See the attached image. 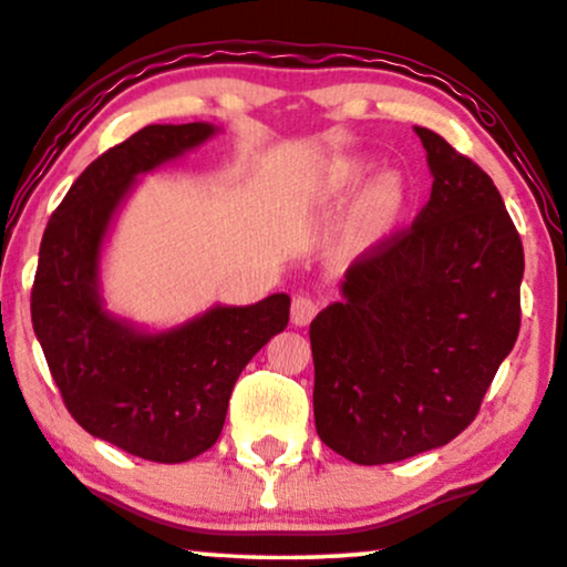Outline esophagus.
Instances as JSON below:
<instances>
[{
	"label": "esophagus",
	"mask_w": 567,
	"mask_h": 567,
	"mask_svg": "<svg viewBox=\"0 0 567 567\" xmlns=\"http://www.w3.org/2000/svg\"><path fill=\"white\" fill-rule=\"evenodd\" d=\"M318 310H321V300L310 298V295H298V298L292 300V323L295 326L310 323Z\"/></svg>",
	"instance_id": "1"
}]
</instances>
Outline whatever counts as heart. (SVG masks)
Segmentation results:
<instances>
[{"mask_svg":"<svg viewBox=\"0 0 567 567\" xmlns=\"http://www.w3.org/2000/svg\"><path fill=\"white\" fill-rule=\"evenodd\" d=\"M364 172L362 164H347L344 166V179L354 182L360 179ZM398 205H401V187H398V182L393 177H382L380 182H374L370 187V193H367V210L372 215H378V218H388V215H393L398 210Z\"/></svg>","mask_w":567,"mask_h":567,"instance_id":"1","label":"heart"}]
</instances>
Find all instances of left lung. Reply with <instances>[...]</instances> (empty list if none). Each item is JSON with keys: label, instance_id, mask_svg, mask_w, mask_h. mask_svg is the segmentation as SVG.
Returning a JSON list of instances; mask_svg holds the SVG:
<instances>
[{"label": "left lung", "instance_id": "8db88e82", "mask_svg": "<svg viewBox=\"0 0 567 567\" xmlns=\"http://www.w3.org/2000/svg\"><path fill=\"white\" fill-rule=\"evenodd\" d=\"M434 185L360 254L310 323L316 432L357 465L436 450L473 424L522 326L524 249L493 179L419 127Z\"/></svg>", "mask_w": 567, "mask_h": 567}]
</instances>
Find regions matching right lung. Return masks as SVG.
<instances>
[{
  "mask_svg": "<svg viewBox=\"0 0 567 567\" xmlns=\"http://www.w3.org/2000/svg\"><path fill=\"white\" fill-rule=\"evenodd\" d=\"M213 133L207 123L146 125L94 158L48 220L30 295L35 337L76 424L164 465L218 442L238 374L290 321L285 292L215 306L164 333H143L102 308L100 251L127 189Z\"/></svg>",
  "mask_w": 567,
  "mask_h": 567,
  "instance_id": "obj_1",
  "label": "right lung"
}]
</instances>
